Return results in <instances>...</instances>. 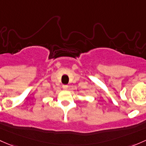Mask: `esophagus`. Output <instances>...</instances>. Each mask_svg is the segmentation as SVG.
<instances>
[{
	"instance_id": "esophagus-1",
	"label": "esophagus",
	"mask_w": 146,
	"mask_h": 146,
	"mask_svg": "<svg viewBox=\"0 0 146 146\" xmlns=\"http://www.w3.org/2000/svg\"><path fill=\"white\" fill-rule=\"evenodd\" d=\"M62 87H63V89H64V90H66L67 89H68V85H64L62 86Z\"/></svg>"
}]
</instances>
